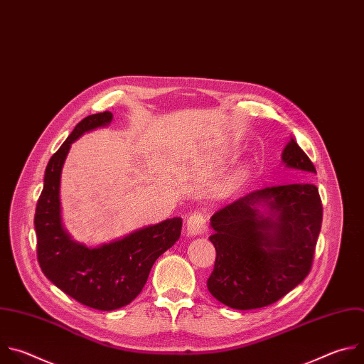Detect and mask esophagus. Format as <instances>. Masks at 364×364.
I'll use <instances>...</instances> for the list:
<instances>
[{"mask_svg":"<svg viewBox=\"0 0 364 364\" xmlns=\"http://www.w3.org/2000/svg\"><path fill=\"white\" fill-rule=\"evenodd\" d=\"M206 216L202 212H193L186 221V232L191 237L202 235L206 232Z\"/></svg>","mask_w":364,"mask_h":364,"instance_id":"obj_1","label":"esophagus"}]
</instances>
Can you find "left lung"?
<instances>
[{
  "mask_svg": "<svg viewBox=\"0 0 364 364\" xmlns=\"http://www.w3.org/2000/svg\"><path fill=\"white\" fill-rule=\"evenodd\" d=\"M282 164L306 176L316 173L294 139ZM321 221L323 205L313 183L257 189L216 210L210 218L216 258L206 281L209 293L235 310L278 301L309 275Z\"/></svg>",
  "mask_w": 364,
  "mask_h": 364,
  "instance_id": "1",
  "label": "left lung"
}]
</instances>
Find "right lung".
<instances>
[{
	"label": "right lung",
	"instance_id": "obj_1",
	"mask_svg": "<svg viewBox=\"0 0 364 364\" xmlns=\"http://www.w3.org/2000/svg\"><path fill=\"white\" fill-rule=\"evenodd\" d=\"M112 119L110 112H103L77 123L48 161L34 215L37 259L44 275L71 299L102 311L124 307L140 294L152 265L179 240L182 230V220L176 216L97 248L73 241L64 231L60 176L70 144Z\"/></svg>",
	"mask_w": 364,
	"mask_h": 364
}]
</instances>
